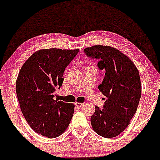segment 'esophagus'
<instances>
[{
	"instance_id": "34e87169",
	"label": "esophagus",
	"mask_w": 160,
	"mask_h": 160,
	"mask_svg": "<svg viewBox=\"0 0 160 160\" xmlns=\"http://www.w3.org/2000/svg\"><path fill=\"white\" fill-rule=\"evenodd\" d=\"M83 104V103H80V102H75V105L78 108H81Z\"/></svg>"
}]
</instances>
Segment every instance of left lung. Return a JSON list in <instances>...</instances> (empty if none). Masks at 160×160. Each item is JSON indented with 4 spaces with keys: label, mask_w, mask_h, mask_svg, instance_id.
Here are the masks:
<instances>
[{
    "label": "left lung",
    "mask_w": 160,
    "mask_h": 160,
    "mask_svg": "<svg viewBox=\"0 0 160 160\" xmlns=\"http://www.w3.org/2000/svg\"><path fill=\"white\" fill-rule=\"evenodd\" d=\"M84 52L99 59L98 68L105 70L98 89L106 101L104 109L95 107L92 127L101 136L114 138L127 128L137 111L141 95L139 71L127 56L113 47L95 45Z\"/></svg>",
    "instance_id": "left-lung-1"
}]
</instances>
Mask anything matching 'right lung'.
Returning a JSON list of instances; mask_svg holds the SVG:
<instances>
[{
  "mask_svg": "<svg viewBox=\"0 0 160 160\" xmlns=\"http://www.w3.org/2000/svg\"><path fill=\"white\" fill-rule=\"evenodd\" d=\"M79 49H43L36 51L20 69L16 90L20 109L31 128L49 138L68 127L74 104L54 98L63 83L65 68Z\"/></svg>",
  "mask_w": 160,
  "mask_h": 160,
  "instance_id": "right-lung-1",
  "label": "right lung"
}]
</instances>
